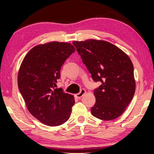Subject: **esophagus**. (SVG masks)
Returning <instances> with one entry per match:
<instances>
[{"instance_id": "34e87169", "label": "esophagus", "mask_w": 154, "mask_h": 154, "mask_svg": "<svg viewBox=\"0 0 154 154\" xmlns=\"http://www.w3.org/2000/svg\"><path fill=\"white\" fill-rule=\"evenodd\" d=\"M85 92H86V91H85V89H81L79 93L75 94V97H76V98L80 99L81 97H83V95L85 93Z\"/></svg>"}]
</instances>
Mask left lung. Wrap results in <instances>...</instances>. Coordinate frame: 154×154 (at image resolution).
<instances>
[{"label": "left lung", "instance_id": "left-lung-1", "mask_svg": "<svg viewBox=\"0 0 154 154\" xmlns=\"http://www.w3.org/2000/svg\"><path fill=\"white\" fill-rule=\"evenodd\" d=\"M83 64L94 82V117L111 121L123 114L135 92L133 64L127 54L109 42L97 40L73 41Z\"/></svg>", "mask_w": 154, "mask_h": 154}]
</instances>
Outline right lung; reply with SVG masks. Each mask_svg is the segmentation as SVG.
Listing matches in <instances>:
<instances>
[{
  "instance_id": "right-lung-1",
  "label": "right lung",
  "mask_w": 154,
  "mask_h": 154,
  "mask_svg": "<svg viewBox=\"0 0 154 154\" xmlns=\"http://www.w3.org/2000/svg\"><path fill=\"white\" fill-rule=\"evenodd\" d=\"M75 52L71 43L50 42L33 48L21 64L18 88L31 114L41 123L57 126L68 121L73 96L54 89L61 67Z\"/></svg>"
}]
</instances>
